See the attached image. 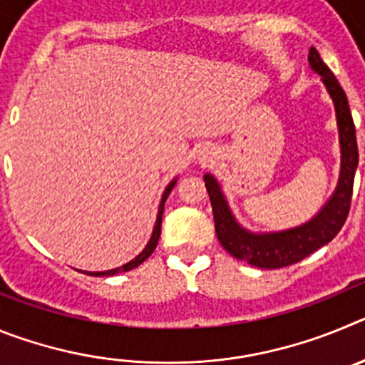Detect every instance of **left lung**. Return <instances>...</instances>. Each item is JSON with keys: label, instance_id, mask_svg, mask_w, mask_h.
<instances>
[{"label": "left lung", "instance_id": "obj_1", "mask_svg": "<svg viewBox=\"0 0 365 365\" xmlns=\"http://www.w3.org/2000/svg\"><path fill=\"white\" fill-rule=\"evenodd\" d=\"M309 63L316 73L322 74V80L334 102L341 146V172L336 192L322 208L320 214L302 227L291 228V230L274 232V234H252L235 222L227 201L222 197L217 180L212 175H205V186L210 195L215 234H217L219 243L230 256L247 261L259 269H282V267L298 263L303 257L316 252L318 248L333 240L341 230L347 215H349L354 172L359 166V146H356L354 122L351 117L346 93L314 47H311L309 51Z\"/></svg>", "mask_w": 365, "mask_h": 365}]
</instances>
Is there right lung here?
Returning a JSON list of instances; mask_svg holds the SVG:
<instances>
[{"label":"right lung","instance_id":"add662e5","mask_svg":"<svg viewBox=\"0 0 365 365\" xmlns=\"http://www.w3.org/2000/svg\"><path fill=\"white\" fill-rule=\"evenodd\" d=\"M175 186V180H172L170 185H168V188L164 190V195H163V201H160V206H159V215H157V222H155V228H153V234H151V240L150 243L146 245V248H144L143 252L138 254L135 259H131L130 263H125V265L118 267V269H111V270H106V272H86L89 274V276H115V274L118 272H128V270L135 269V267H138L143 261H146L148 257L153 254L155 247H157V243H159V237H160V225H163V212H164V202H166L168 195H170V192H172V188Z\"/></svg>","mask_w":365,"mask_h":365}]
</instances>
